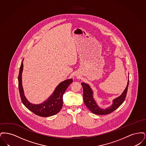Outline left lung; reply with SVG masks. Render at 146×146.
I'll list each match as a JSON object with an SVG mask.
<instances>
[{"label":"left lung","instance_id":"1","mask_svg":"<svg viewBox=\"0 0 146 146\" xmlns=\"http://www.w3.org/2000/svg\"><path fill=\"white\" fill-rule=\"evenodd\" d=\"M129 82V79H128V82L125 90L121 94V95L114 98L113 100V104L111 106L106 108H101L98 106L93 96L94 92L91 89L90 86L85 83H82L81 84L83 88V99L84 104L88 107V108L94 114L98 115H106L110 114L114 111H115L116 109H117L125 101L127 94Z\"/></svg>","mask_w":146,"mask_h":146}]
</instances>
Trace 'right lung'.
Masks as SVG:
<instances>
[{
  "label": "right lung",
  "mask_w": 146,
  "mask_h": 146,
  "mask_svg": "<svg viewBox=\"0 0 146 146\" xmlns=\"http://www.w3.org/2000/svg\"><path fill=\"white\" fill-rule=\"evenodd\" d=\"M23 61L21 62L19 74L18 76L19 89L21 101L25 107L35 114L42 117H48L57 114L60 111L63 106V95L70 84L72 79L65 80L59 84L56 88L52 95L40 104H33L29 102L25 95L22 83V74L23 72Z\"/></svg>",
  "instance_id": "obj_1"
}]
</instances>
